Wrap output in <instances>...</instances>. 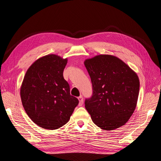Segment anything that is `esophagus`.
Here are the masks:
<instances>
[{"label": "esophagus", "mask_w": 161, "mask_h": 161, "mask_svg": "<svg viewBox=\"0 0 161 161\" xmlns=\"http://www.w3.org/2000/svg\"><path fill=\"white\" fill-rule=\"evenodd\" d=\"M78 99L79 101V105H82L83 103V97H82V96H79L78 97Z\"/></svg>", "instance_id": "esophagus-1"}]
</instances>
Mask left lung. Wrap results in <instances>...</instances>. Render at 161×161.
<instances>
[{
	"label": "left lung",
	"mask_w": 161,
	"mask_h": 161,
	"mask_svg": "<svg viewBox=\"0 0 161 161\" xmlns=\"http://www.w3.org/2000/svg\"><path fill=\"white\" fill-rule=\"evenodd\" d=\"M92 94L85 101L94 124L105 130L124 125L135 110L140 89L137 75L118 58L99 55L85 62Z\"/></svg>",
	"instance_id": "8db88e82"
}]
</instances>
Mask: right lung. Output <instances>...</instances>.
<instances>
[{
  "label": "right lung",
  "mask_w": 161,
  "mask_h": 161,
  "mask_svg": "<svg viewBox=\"0 0 161 161\" xmlns=\"http://www.w3.org/2000/svg\"><path fill=\"white\" fill-rule=\"evenodd\" d=\"M67 59L50 54L29 68L21 88L22 104L30 119L40 127L56 130L66 124L79 101L70 93L63 71Z\"/></svg>",
  "instance_id": "right-lung-1"
}]
</instances>
